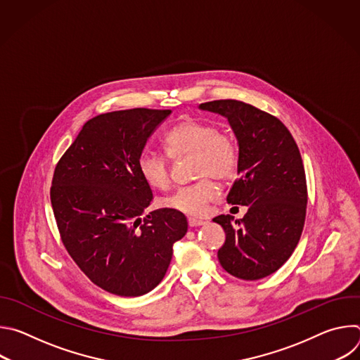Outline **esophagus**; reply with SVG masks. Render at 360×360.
Segmentation results:
<instances>
[{"instance_id": "esophagus-1", "label": "esophagus", "mask_w": 360, "mask_h": 360, "mask_svg": "<svg viewBox=\"0 0 360 360\" xmlns=\"http://www.w3.org/2000/svg\"><path fill=\"white\" fill-rule=\"evenodd\" d=\"M205 222L202 221V219H196V218H188V225L191 226V228H195V226H200V225H203Z\"/></svg>"}]
</instances>
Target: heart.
Listing matches in <instances>:
<instances>
[{
  "mask_svg": "<svg viewBox=\"0 0 360 360\" xmlns=\"http://www.w3.org/2000/svg\"><path fill=\"white\" fill-rule=\"evenodd\" d=\"M165 149L172 158L191 155V172L198 181L179 186L161 203L178 212L202 217L218 196L215 179H231L239 165V145L233 135L205 120L186 118L172 127L164 136ZM167 155V156H168ZM166 153L142 150L138 169L142 179L157 191L171 186V162Z\"/></svg>",
  "mask_w": 360,
  "mask_h": 360,
  "instance_id": "obj_1",
  "label": "heart"
}]
</instances>
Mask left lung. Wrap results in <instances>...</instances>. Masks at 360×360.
<instances>
[{"mask_svg": "<svg viewBox=\"0 0 360 360\" xmlns=\"http://www.w3.org/2000/svg\"><path fill=\"white\" fill-rule=\"evenodd\" d=\"M199 108L226 117L236 135L239 176L226 200L248 207L242 219L214 218L226 233L218 259L235 278L262 279L290 258L303 231L307 188L299 148L276 117L242 101L218 99Z\"/></svg>", "mask_w": 360, "mask_h": 360, "instance_id": "obj_1", "label": "left lung"}]
</instances>
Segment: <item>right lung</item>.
Instances as JSON below:
<instances>
[{
    "instance_id": "add662e5",
    "label": "right lung",
    "mask_w": 360,
    "mask_h": 360,
    "mask_svg": "<svg viewBox=\"0 0 360 360\" xmlns=\"http://www.w3.org/2000/svg\"><path fill=\"white\" fill-rule=\"evenodd\" d=\"M171 110L134 108L98 115L58 161L51 205L61 240L78 268L101 289L141 296L165 276L172 246L185 236L182 212L152 202L138 158Z\"/></svg>"
}]
</instances>
